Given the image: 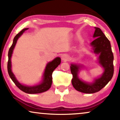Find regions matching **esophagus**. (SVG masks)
I'll use <instances>...</instances> for the list:
<instances>
[{
    "label": "esophagus",
    "mask_w": 120,
    "mask_h": 120,
    "mask_svg": "<svg viewBox=\"0 0 120 120\" xmlns=\"http://www.w3.org/2000/svg\"><path fill=\"white\" fill-rule=\"evenodd\" d=\"M69 55H67V54H63V55L62 56V60H64V61H67L69 60Z\"/></svg>",
    "instance_id": "obj_1"
}]
</instances>
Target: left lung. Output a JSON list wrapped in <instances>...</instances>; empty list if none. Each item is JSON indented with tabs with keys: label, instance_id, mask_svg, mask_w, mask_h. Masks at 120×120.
<instances>
[{
	"label": "left lung",
	"instance_id": "left-lung-1",
	"mask_svg": "<svg viewBox=\"0 0 120 120\" xmlns=\"http://www.w3.org/2000/svg\"><path fill=\"white\" fill-rule=\"evenodd\" d=\"M93 37L96 39L91 43L94 52L100 54L99 62L103 68L104 72L101 78L95 80L92 83H87L80 80L78 74L80 67L76 64H71L70 70L73 75L71 83L77 91L85 93H94L99 91L110 81L114 75V55L111 50L110 41L105 37L99 28L95 27Z\"/></svg>",
	"mask_w": 120,
	"mask_h": 120
}]
</instances>
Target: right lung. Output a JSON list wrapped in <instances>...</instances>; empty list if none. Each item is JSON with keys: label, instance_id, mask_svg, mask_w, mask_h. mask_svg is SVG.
<instances>
[{"label": "right lung", "instance_id": "obj_1", "mask_svg": "<svg viewBox=\"0 0 120 120\" xmlns=\"http://www.w3.org/2000/svg\"><path fill=\"white\" fill-rule=\"evenodd\" d=\"M28 29V28H25L22 29L20 32H19L15 37L13 43L11 46L8 52V71L9 75L11 80L16 85L19 89L22 91L24 92L29 93V94H35V93H40L45 92L50 89L52 85V74L54 70L60 64L61 60L60 57H57L55 60H52V62H50L47 64L46 69L45 70L44 74V79L43 81L40 85L34 86H27L21 85L19 82L16 79L15 76L11 71V57L12 56L13 50H14L15 45L17 42V39L19 38L22 35L24 31Z\"/></svg>", "mask_w": 120, "mask_h": 120}]
</instances>
